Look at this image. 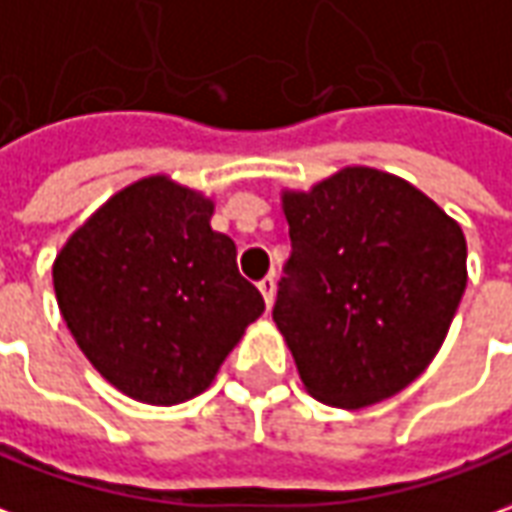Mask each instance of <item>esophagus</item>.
I'll return each instance as SVG.
<instances>
[{
	"label": "esophagus",
	"instance_id": "34e87169",
	"mask_svg": "<svg viewBox=\"0 0 512 512\" xmlns=\"http://www.w3.org/2000/svg\"><path fill=\"white\" fill-rule=\"evenodd\" d=\"M259 292H262L264 303H267V309H270V303L276 298V278L264 276L262 281H259Z\"/></svg>",
	"mask_w": 512,
	"mask_h": 512
}]
</instances>
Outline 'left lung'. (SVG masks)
Returning a JSON list of instances; mask_svg holds the SVG:
<instances>
[{"label":"left lung","instance_id":"obj_1","mask_svg":"<svg viewBox=\"0 0 512 512\" xmlns=\"http://www.w3.org/2000/svg\"><path fill=\"white\" fill-rule=\"evenodd\" d=\"M281 209L292 256L273 320L306 393L340 410L401 393L435 359L463 298L460 222L373 167L284 189Z\"/></svg>","mask_w":512,"mask_h":512}]
</instances>
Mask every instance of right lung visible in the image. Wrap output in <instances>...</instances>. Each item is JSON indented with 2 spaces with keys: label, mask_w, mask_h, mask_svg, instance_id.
Instances as JSON below:
<instances>
[{
  "label": "right lung",
  "mask_w": 512,
  "mask_h": 512,
  "mask_svg": "<svg viewBox=\"0 0 512 512\" xmlns=\"http://www.w3.org/2000/svg\"><path fill=\"white\" fill-rule=\"evenodd\" d=\"M214 200L147 175L108 197L52 264L77 348L133 401L172 407L209 390L264 312L239 276L231 236L211 231Z\"/></svg>",
  "instance_id": "right-lung-1"
}]
</instances>
